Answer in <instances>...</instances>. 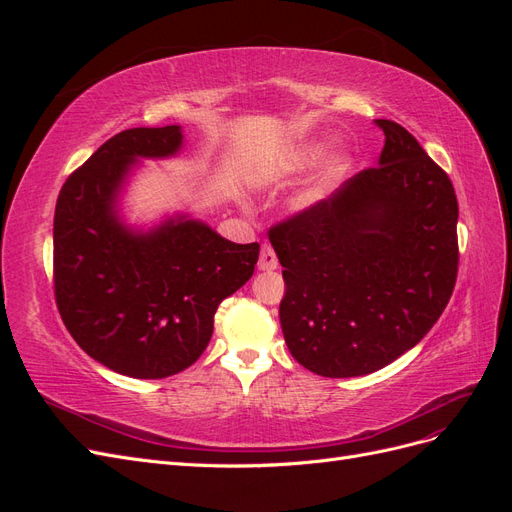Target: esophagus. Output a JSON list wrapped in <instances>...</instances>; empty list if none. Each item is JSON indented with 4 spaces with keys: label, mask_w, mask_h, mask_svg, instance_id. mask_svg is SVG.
Wrapping results in <instances>:
<instances>
[{
    "label": "esophagus",
    "mask_w": 512,
    "mask_h": 512,
    "mask_svg": "<svg viewBox=\"0 0 512 512\" xmlns=\"http://www.w3.org/2000/svg\"><path fill=\"white\" fill-rule=\"evenodd\" d=\"M277 267H280V262H277V256L273 252L271 245H262L260 250V258H258V269L260 271H275Z\"/></svg>",
    "instance_id": "esophagus-1"
}]
</instances>
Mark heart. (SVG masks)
Here are the masks:
<instances>
[{"label": "heart", "mask_w": 512, "mask_h": 512, "mask_svg": "<svg viewBox=\"0 0 512 512\" xmlns=\"http://www.w3.org/2000/svg\"><path fill=\"white\" fill-rule=\"evenodd\" d=\"M322 151H324V143H318V141H305L290 147L288 151L282 153L280 160H277V166H275L277 175L282 177L303 175L307 168H312L318 162ZM350 168H352L350 156H346V153H335V156H331V160L324 164L314 183L301 194L299 203L303 207L318 203V200L327 194L339 179H344L350 173Z\"/></svg>", "instance_id": "b5f03b06"}]
</instances>
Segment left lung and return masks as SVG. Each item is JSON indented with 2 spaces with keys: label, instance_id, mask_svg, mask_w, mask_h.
<instances>
[{
  "label": "left lung",
  "instance_id": "1",
  "mask_svg": "<svg viewBox=\"0 0 512 512\" xmlns=\"http://www.w3.org/2000/svg\"><path fill=\"white\" fill-rule=\"evenodd\" d=\"M378 166L269 230L290 354L324 378L378 371L414 348L451 299L457 196L416 138L389 119Z\"/></svg>",
  "mask_w": 512,
  "mask_h": 512
}]
</instances>
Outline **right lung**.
Returning <instances> with one entry per match:
<instances>
[{
    "label": "right lung",
    "mask_w": 512,
    "mask_h": 512,
    "mask_svg": "<svg viewBox=\"0 0 512 512\" xmlns=\"http://www.w3.org/2000/svg\"><path fill=\"white\" fill-rule=\"evenodd\" d=\"M179 126L115 134L66 179L53 222L55 301L91 359L160 380L205 352L218 305L254 273L258 243H232L185 215L149 232L119 220L117 196L138 158H170Z\"/></svg>",
    "instance_id": "right-lung-1"
}]
</instances>
